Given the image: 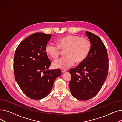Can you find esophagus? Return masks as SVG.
I'll list each match as a JSON object with an SVG mask.
<instances>
[{
    "instance_id": "1",
    "label": "esophagus",
    "mask_w": 122,
    "mask_h": 122,
    "mask_svg": "<svg viewBox=\"0 0 122 122\" xmlns=\"http://www.w3.org/2000/svg\"><path fill=\"white\" fill-rule=\"evenodd\" d=\"M61 71L62 73H65V72H66V70L65 69H61Z\"/></svg>"
}]
</instances>
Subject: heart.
<instances>
[{"label": "heart", "mask_w": 122, "mask_h": 122, "mask_svg": "<svg viewBox=\"0 0 122 122\" xmlns=\"http://www.w3.org/2000/svg\"><path fill=\"white\" fill-rule=\"evenodd\" d=\"M57 46L48 43L45 48L46 54L54 60L57 59L61 50H64L65 56L54 61L52 66L55 68L67 69L76 63H81L87 57L91 48V42L86 37L78 36L68 35L58 38Z\"/></svg>", "instance_id": "heart-1"}]
</instances>
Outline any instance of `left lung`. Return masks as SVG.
<instances>
[{"instance_id": "8db88e82", "label": "left lung", "mask_w": 122, "mask_h": 122, "mask_svg": "<svg viewBox=\"0 0 122 122\" xmlns=\"http://www.w3.org/2000/svg\"><path fill=\"white\" fill-rule=\"evenodd\" d=\"M86 35L91 42V48L86 59L75 69L69 70L71 80L70 92L81 100L93 97L99 92L107 78L108 57L106 48L100 38L91 32Z\"/></svg>"}]
</instances>
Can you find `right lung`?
<instances>
[{"instance_id": "add662e5", "label": "right lung", "mask_w": 122, "mask_h": 122, "mask_svg": "<svg viewBox=\"0 0 122 122\" xmlns=\"http://www.w3.org/2000/svg\"><path fill=\"white\" fill-rule=\"evenodd\" d=\"M51 37L50 34H33L19 44L15 51V79L24 93L31 99L47 97L55 80L61 75L59 69H48L51 62L45 48Z\"/></svg>"}]
</instances>
